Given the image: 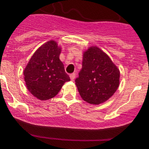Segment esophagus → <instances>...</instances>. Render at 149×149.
<instances>
[{"mask_svg":"<svg viewBox=\"0 0 149 149\" xmlns=\"http://www.w3.org/2000/svg\"><path fill=\"white\" fill-rule=\"evenodd\" d=\"M70 78H71V80H72V81H74V78H75V74H74V73L71 74Z\"/></svg>","mask_w":149,"mask_h":149,"instance_id":"1","label":"esophagus"}]
</instances>
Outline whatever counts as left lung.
Wrapping results in <instances>:
<instances>
[{
    "label": "left lung",
    "instance_id": "8db88e82",
    "mask_svg": "<svg viewBox=\"0 0 149 149\" xmlns=\"http://www.w3.org/2000/svg\"><path fill=\"white\" fill-rule=\"evenodd\" d=\"M119 77V69L108 55L97 46H91L83 54L82 68L75 84L83 100L100 104L116 93Z\"/></svg>",
    "mask_w": 149,
    "mask_h": 149
}]
</instances>
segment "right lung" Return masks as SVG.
Listing matches in <instances>:
<instances>
[{
    "mask_svg": "<svg viewBox=\"0 0 149 149\" xmlns=\"http://www.w3.org/2000/svg\"><path fill=\"white\" fill-rule=\"evenodd\" d=\"M60 53L57 42L48 41L35 51L24 70L27 89L38 99L54 98L64 84L70 81L60 60Z\"/></svg>",
    "mask_w": 149,
    "mask_h": 149,
    "instance_id": "1",
    "label": "right lung"
}]
</instances>
